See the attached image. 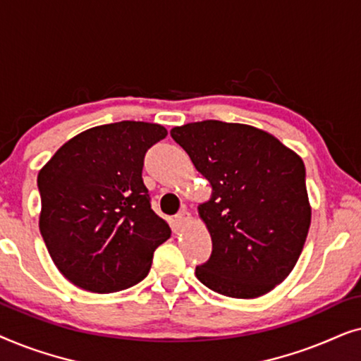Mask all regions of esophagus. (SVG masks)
Returning a JSON list of instances; mask_svg holds the SVG:
<instances>
[{
	"mask_svg": "<svg viewBox=\"0 0 361 361\" xmlns=\"http://www.w3.org/2000/svg\"><path fill=\"white\" fill-rule=\"evenodd\" d=\"M190 220H192V216H190V214H189V212H187V210H180L179 214L176 215V221H177V224H179L180 226L185 225V224H189Z\"/></svg>",
	"mask_w": 361,
	"mask_h": 361,
	"instance_id": "34e87169",
	"label": "esophagus"
}]
</instances>
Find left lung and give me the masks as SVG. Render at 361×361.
Segmentation results:
<instances>
[{"label": "left lung", "mask_w": 361, "mask_h": 361, "mask_svg": "<svg viewBox=\"0 0 361 361\" xmlns=\"http://www.w3.org/2000/svg\"><path fill=\"white\" fill-rule=\"evenodd\" d=\"M212 184L199 207L212 236L209 261L195 276L215 293L259 298L288 278L310 226L305 167L258 128L207 120L171 130Z\"/></svg>", "instance_id": "left-lung-1"}]
</instances>
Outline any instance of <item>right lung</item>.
<instances>
[{
    "label": "right lung",
    "mask_w": 361,
    "mask_h": 361,
    "mask_svg": "<svg viewBox=\"0 0 361 361\" xmlns=\"http://www.w3.org/2000/svg\"><path fill=\"white\" fill-rule=\"evenodd\" d=\"M166 136L154 123L95 126L66 142L39 172V230L72 284L106 294L149 273L171 228L151 209L142 166L147 149Z\"/></svg>",
    "instance_id": "right-lung-1"
}]
</instances>
